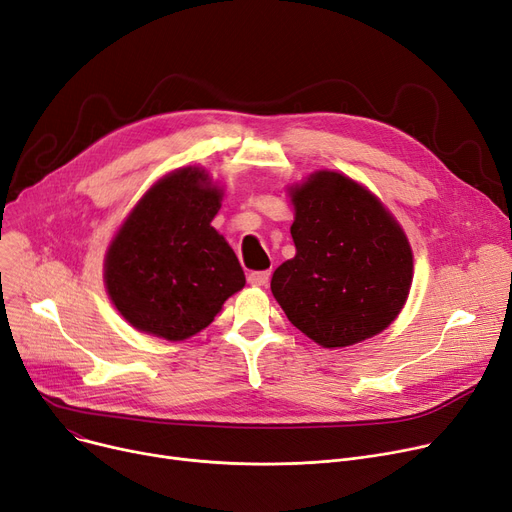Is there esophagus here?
<instances>
[{
  "label": "esophagus",
  "instance_id": "esophagus-1",
  "mask_svg": "<svg viewBox=\"0 0 512 512\" xmlns=\"http://www.w3.org/2000/svg\"><path fill=\"white\" fill-rule=\"evenodd\" d=\"M248 281H250L252 285L262 287V285H266V283L271 281V273H269V271H254V273L248 275Z\"/></svg>",
  "mask_w": 512,
  "mask_h": 512
}]
</instances>
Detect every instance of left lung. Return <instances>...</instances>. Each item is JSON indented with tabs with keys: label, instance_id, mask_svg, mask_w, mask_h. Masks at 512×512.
I'll use <instances>...</instances> for the list:
<instances>
[{
	"label": "left lung",
	"instance_id": "left-lung-1",
	"mask_svg": "<svg viewBox=\"0 0 512 512\" xmlns=\"http://www.w3.org/2000/svg\"><path fill=\"white\" fill-rule=\"evenodd\" d=\"M296 256L271 289L291 325L323 348L373 337L402 310L412 252L400 225L369 189L321 170L291 189Z\"/></svg>",
	"mask_w": 512,
	"mask_h": 512
}]
</instances>
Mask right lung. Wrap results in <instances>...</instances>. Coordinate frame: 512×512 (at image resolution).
<instances>
[{"instance_id":"add662e5","label":"right lung","mask_w":512,"mask_h":512,"mask_svg":"<svg viewBox=\"0 0 512 512\" xmlns=\"http://www.w3.org/2000/svg\"><path fill=\"white\" fill-rule=\"evenodd\" d=\"M221 198L204 170L181 168L145 193L116 233L104 279L118 312L139 331L181 342L246 285L235 252L210 225Z\"/></svg>"}]
</instances>
